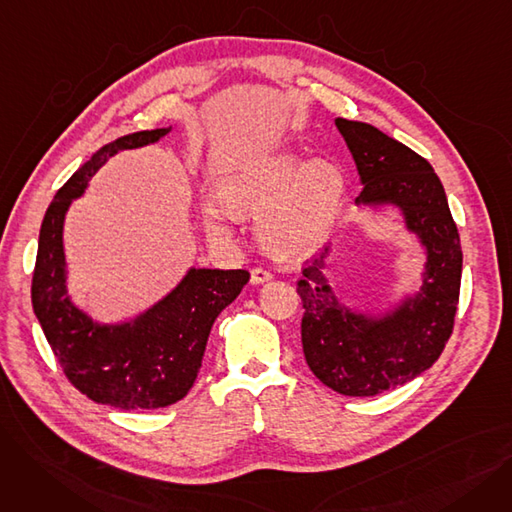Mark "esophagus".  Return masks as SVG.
I'll return each instance as SVG.
<instances>
[{
	"label": "esophagus",
	"mask_w": 512,
	"mask_h": 512,
	"mask_svg": "<svg viewBox=\"0 0 512 512\" xmlns=\"http://www.w3.org/2000/svg\"><path fill=\"white\" fill-rule=\"evenodd\" d=\"M272 280V274L263 270V267H253L251 270V282L253 284H263V282H270Z\"/></svg>",
	"instance_id": "34e87169"
}]
</instances>
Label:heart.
<instances>
[{
    "mask_svg": "<svg viewBox=\"0 0 512 512\" xmlns=\"http://www.w3.org/2000/svg\"><path fill=\"white\" fill-rule=\"evenodd\" d=\"M344 191V176L326 159L303 164L297 153L280 151L247 161L218 184L224 203H207L209 236L228 240L236 211H259V236L274 253L299 257L324 240Z\"/></svg>",
    "mask_w": 512,
    "mask_h": 512,
    "instance_id": "obj_1",
    "label": "heart"
}]
</instances>
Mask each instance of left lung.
Instances as JSON below:
<instances>
[{"instance_id":"obj_1","label":"left lung","mask_w":512,"mask_h":512,"mask_svg":"<svg viewBox=\"0 0 512 512\" xmlns=\"http://www.w3.org/2000/svg\"><path fill=\"white\" fill-rule=\"evenodd\" d=\"M336 128L363 182L357 203L400 207L427 249L415 299L382 319L338 303L324 276L328 249L307 261L297 282L303 353L315 378L344 396H375L415 380L442 355L459 305L463 251L444 186L427 159L371 124L336 118Z\"/></svg>"}]
</instances>
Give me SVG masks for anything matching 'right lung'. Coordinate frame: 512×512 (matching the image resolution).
<instances>
[{"label": "right lung", "mask_w": 512, "mask_h": 512, "mask_svg": "<svg viewBox=\"0 0 512 512\" xmlns=\"http://www.w3.org/2000/svg\"><path fill=\"white\" fill-rule=\"evenodd\" d=\"M170 128L126 134L101 147L49 203L39 232L33 309L68 382L99 405L122 411L170 407L193 388L207 338L218 317L249 282L247 270H188L147 313L120 326H101L66 297L62 230L72 199L122 149L159 141Z\"/></svg>", "instance_id": "obj_1"}]
</instances>
